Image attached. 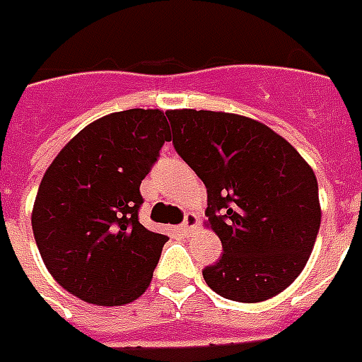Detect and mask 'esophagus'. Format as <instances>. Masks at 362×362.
<instances>
[{
    "label": "esophagus",
    "mask_w": 362,
    "mask_h": 362,
    "mask_svg": "<svg viewBox=\"0 0 362 362\" xmlns=\"http://www.w3.org/2000/svg\"><path fill=\"white\" fill-rule=\"evenodd\" d=\"M198 225V217L194 216V214H187L185 216V221L181 223V230H183L185 235H189V233H192V229Z\"/></svg>",
    "instance_id": "34e87169"
}]
</instances>
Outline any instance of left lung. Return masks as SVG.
Instances as JSON below:
<instances>
[{
	"label": "left lung",
	"mask_w": 362,
	"mask_h": 362,
	"mask_svg": "<svg viewBox=\"0 0 362 362\" xmlns=\"http://www.w3.org/2000/svg\"><path fill=\"white\" fill-rule=\"evenodd\" d=\"M173 146L208 191L223 255L204 269L216 294L257 303L298 279L320 227L319 185L300 152L265 124L211 110H168Z\"/></svg>",
	"instance_id": "obj_1"
}]
</instances>
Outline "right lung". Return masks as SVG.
Wrapping results in <instances>:
<instances>
[{"mask_svg": "<svg viewBox=\"0 0 362 362\" xmlns=\"http://www.w3.org/2000/svg\"><path fill=\"white\" fill-rule=\"evenodd\" d=\"M170 139L162 110H122L83 127L45 171L32 230L49 273L76 298L124 305L151 284L168 236L139 223V187Z\"/></svg>", "mask_w": 362, "mask_h": 362, "instance_id": "obj_1", "label": "right lung"}]
</instances>
